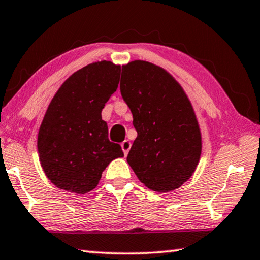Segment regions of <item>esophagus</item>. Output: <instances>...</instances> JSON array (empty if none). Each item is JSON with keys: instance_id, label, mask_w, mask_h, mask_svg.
<instances>
[{"instance_id": "esophagus-1", "label": "esophagus", "mask_w": 260, "mask_h": 260, "mask_svg": "<svg viewBox=\"0 0 260 260\" xmlns=\"http://www.w3.org/2000/svg\"><path fill=\"white\" fill-rule=\"evenodd\" d=\"M121 147H122V150H123V153H124V154L126 155L127 153H129V150H130V147H131V143L129 142V140H124V142L121 144Z\"/></svg>"}]
</instances>
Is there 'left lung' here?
I'll return each mask as SVG.
<instances>
[{"mask_svg": "<svg viewBox=\"0 0 260 260\" xmlns=\"http://www.w3.org/2000/svg\"><path fill=\"white\" fill-rule=\"evenodd\" d=\"M120 90L137 131L127 164L150 190L180 188L202 154L201 129L188 95L168 71L140 59L122 66Z\"/></svg>", "mask_w": 260, "mask_h": 260, "instance_id": "8db88e82", "label": "left lung"}]
</instances>
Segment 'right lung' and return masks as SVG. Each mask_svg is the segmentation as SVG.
Segmentation results:
<instances>
[{
    "instance_id": "add662e5",
    "label": "right lung",
    "mask_w": 260,
    "mask_h": 260,
    "mask_svg": "<svg viewBox=\"0 0 260 260\" xmlns=\"http://www.w3.org/2000/svg\"><path fill=\"white\" fill-rule=\"evenodd\" d=\"M121 66L91 63L72 74L50 101L38 134V152L48 180L58 189L90 192L114 159L124 156L108 139L101 110L116 91Z\"/></svg>"
}]
</instances>
